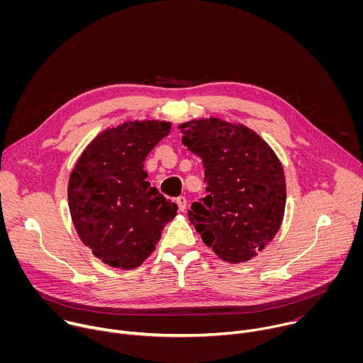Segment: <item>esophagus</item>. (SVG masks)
I'll list each match as a JSON object with an SVG mask.
<instances>
[{
	"label": "esophagus",
	"instance_id": "1",
	"mask_svg": "<svg viewBox=\"0 0 363 363\" xmlns=\"http://www.w3.org/2000/svg\"><path fill=\"white\" fill-rule=\"evenodd\" d=\"M177 203H178V210L181 213H184L185 208H186V198L185 196H178L177 198Z\"/></svg>",
	"mask_w": 363,
	"mask_h": 363
}]
</instances>
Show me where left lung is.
Segmentation results:
<instances>
[{
	"label": "left lung",
	"instance_id": "obj_1",
	"mask_svg": "<svg viewBox=\"0 0 363 363\" xmlns=\"http://www.w3.org/2000/svg\"><path fill=\"white\" fill-rule=\"evenodd\" d=\"M182 143L202 160L208 195L188 218L224 262L244 263L277 234L286 206L283 167L269 143L241 123L218 118L178 126Z\"/></svg>",
	"mask_w": 363,
	"mask_h": 363
}]
</instances>
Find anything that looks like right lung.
<instances>
[{"label": "right lung", "mask_w": 363, "mask_h": 363, "mask_svg": "<svg viewBox=\"0 0 363 363\" xmlns=\"http://www.w3.org/2000/svg\"><path fill=\"white\" fill-rule=\"evenodd\" d=\"M171 132L164 121L125 122L99 133L70 174L74 228L91 252L116 269L139 267L153 252L178 205L146 181L147 153Z\"/></svg>", "instance_id": "right-lung-1"}]
</instances>
